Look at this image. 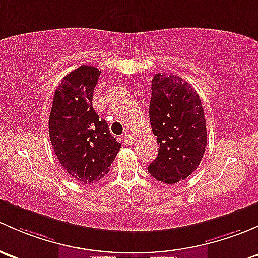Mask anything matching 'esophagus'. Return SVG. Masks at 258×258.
<instances>
[{
    "instance_id": "obj_1",
    "label": "esophagus",
    "mask_w": 258,
    "mask_h": 258,
    "mask_svg": "<svg viewBox=\"0 0 258 258\" xmlns=\"http://www.w3.org/2000/svg\"><path fill=\"white\" fill-rule=\"evenodd\" d=\"M123 137H124V140H125V142L128 143V144H132L133 140H134V137H133V135L130 134V133H126L125 132V133H124Z\"/></svg>"
}]
</instances>
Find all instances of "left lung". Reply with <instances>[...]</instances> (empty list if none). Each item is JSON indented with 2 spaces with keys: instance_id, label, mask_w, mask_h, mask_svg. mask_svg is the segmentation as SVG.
<instances>
[{
  "instance_id": "left-lung-1",
  "label": "left lung",
  "mask_w": 258,
  "mask_h": 258,
  "mask_svg": "<svg viewBox=\"0 0 258 258\" xmlns=\"http://www.w3.org/2000/svg\"><path fill=\"white\" fill-rule=\"evenodd\" d=\"M149 116L159 154L148 171L165 184L185 180L201 163L208 143L200 97L181 77L158 73L151 81Z\"/></svg>"
}]
</instances>
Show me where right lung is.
I'll return each mask as SVG.
<instances>
[{
    "label": "right lung",
    "instance_id": "1",
    "mask_svg": "<svg viewBox=\"0 0 258 258\" xmlns=\"http://www.w3.org/2000/svg\"><path fill=\"white\" fill-rule=\"evenodd\" d=\"M98 68L81 66L68 73L53 97L49 138L63 169L83 184L97 182L108 174L121 144L110 134L92 107Z\"/></svg>",
    "mask_w": 258,
    "mask_h": 258
}]
</instances>
